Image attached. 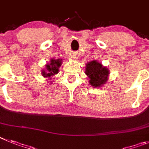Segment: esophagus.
<instances>
[{"label": "esophagus", "mask_w": 149, "mask_h": 149, "mask_svg": "<svg viewBox=\"0 0 149 149\" xmlns=\"http://www.w3.org/2000/svg\"><path fill=\"white\" fill-rule=\"evenodd\" d=\"M73 58H75V57H73Z\"/></svg>", "instance_id": "34e87169"}]
</instances>
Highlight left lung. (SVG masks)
Returning <instances> with one entry per match:
<instances>
[{
  "label": "left lung",
  "instance_id": "8db88e82",
  "mask_svg": "<svg viewBox=\"0 0 149 149\" xmlns=\"http://www.w3.org/2000/svg\"><path fill=\"white\" fill-rule=\"evenodd\" d=\"M85 73L90 79V84L95 88H98L106 82L109 70L96 61H92L86 65Z\"/></svg>",
  "mask_w": 149,
  "mask_h": 149
}]
</instances>
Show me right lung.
I'll use <instances>...</instances> for the list:
<instances>
[{"label": "right lung", "mask_w": 149, "mask_h": 149, "mask_svg": "<svg viewBox=\"0 0 149 149\" xmlns=\"http://www.w3.org/2000/svg\"><path fill=\"white\" fill-rule=\"evenodd\" d=\"M61 60L57 59H51V61L49 64H47L46 66V71L43 70L42 74L45 77H50V76H54L55 74H57L58 72V68L61 65Z\"/></svg>", "instance_id": "right-lung-1"}]
</instances>
